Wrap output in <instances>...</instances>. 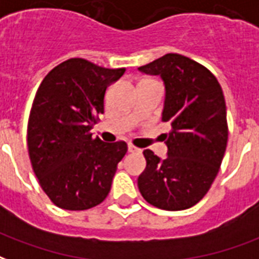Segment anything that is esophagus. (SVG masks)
<instances>
[{
	"mask_svg": "<svg viewBox=\"0 0 259 259\" xmlns=\"http://www.w3.org/2000/svg\"><path fill=\"white\" fill-rule=\"evenodd\" d=\"M129 152H133V154H135V152H141V149L137 148V147H135V145L130 144L129 145Z\"/></svg>",
	"mask_w": 259,
	"mask_h": 259,
	"instance_id": "1",
	"label": "esophagus"
}]
</instances>
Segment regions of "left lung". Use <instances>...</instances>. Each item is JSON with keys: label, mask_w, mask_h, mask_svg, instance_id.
Instances as JSON below:
<instances>
[{"label": "left lung", "mask_w": 259, "mask_h": 259, "mask_svg": "<svg viewBox=\"0 0 259 259\" xmlns=\"http://www.w3.org/2000/svg\"><path fill=\"white\" fill-rule=\"evenodd\" d=\"M141 72L160 75L166 88L162 122L167 156L145 149L147 167L139 177L143 198L155 207L178 211L195 206L215 180L228 143L227 105L211 71L178 53H167Z\"/></svg>", "instance_id": "1"}]
</instances>
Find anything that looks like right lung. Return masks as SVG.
<instances>
[{"instance_id":"1","label":"right lung","mask_w":259,"mask_h":259,"mask_svg":"<svg viewBox=\"0 0 259 259\" xmlns=\"http://www.w3.org/2000/svg\"><path fill=\"white\" fill-rule=\"evenodd\" d=\"M124 71L75 57L49 71L38 88L27 124L28 155L41 188L57 207L88 210L110 193L127 144L103 143L91 130L104 114L107 88Z\"/></svg>"}]
</instances>
